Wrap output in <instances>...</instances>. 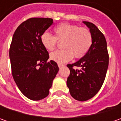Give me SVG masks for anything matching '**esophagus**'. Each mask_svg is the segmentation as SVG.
<instances>
[{"label": "esophagus", "instance_id": "34e87169", "mask_svg": "<svg viewBox=\"0 0 121 121\" xmlns=\"http://www.w3.org/2000/svg\"><path fill=\"white\" fill-rule=\"evenodd\" d=\"M58 66L59 68H61L63 67L64 65H61V64H58Z\"/></svg>", "mask_w": 121, "mask_h": 121}]
</instances>
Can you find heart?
Masks as SVG:
<instances>
[{
	"label": "heart",
	"mask_w": 121,
	"mask_h": 121,
	"mask_svg": "<svg viewBox=\"0 0 121 121\" xmlns=\"http://www.w3.org/2000/svg\"><path fill=\"white\" fill-rule=\"evenodd\" d=\"M55 36L48 32L43 33L40 40L42 45L48 50H52L56 47L58 40L63 42L65 49L58 50L50 54V59L58 64L68 62L73 56L83 57L90 48L92 44L91 33L86 27L69 23H60L54 28Z\"/></svg>",
	"instance_id": "b5f03b06"
}]
</instances>
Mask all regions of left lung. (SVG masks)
<instances>
[{"mask_svg": "<svg viewBox=\"0 0 121 121\" xmlns=\"http://www.w3.org/2000/svg\"><path fill=\"white\" fill-rule=\"evenodd\" d=\"M92 35V44L86 54L76 63L67 65L70 75L67 85L73 98L79 101L91 99L98 92L104 81L109 56L104 35L90 22L83 21ZM74 66L80 69H75Z\"/></svg>", "mask_w": 121, "mask_h": 121, "instance_id": "1", "label": "left lung"}]
</instances>
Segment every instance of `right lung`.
Instances as JSON below:
<instances>
[{"mask_svg": "<svg viewBox=\"0 0 121 121\" xmlns=\"http://www.w3.org/2000/svg\"><path fill=\"white\" fill-rule=\"evenodd\" d=\"M52 23L50 18H30L17 28L13 36L9 50L13 77L21 93L31 100L48 95L59 69L56 62H48L49 54L40 40Z\"/></svg>", "mask_w": 121, "mask_h": 121, "instance_id": "1", "label": "right lung"}]
</instances>
